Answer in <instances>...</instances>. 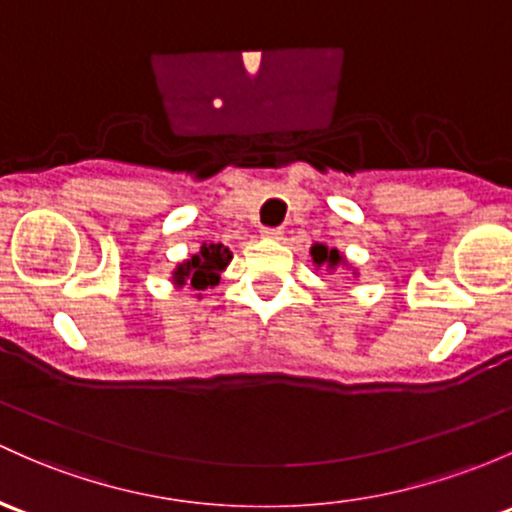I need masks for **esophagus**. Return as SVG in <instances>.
I'll return each instance as SVG.
<instances>
[{"label": "esophagus", "mask_w": 512, "mask_h": 512, "mask_svg": "<svg viewBox=\"0 0 512 512\" xmlns=\"http://www.w3.org/2000/svg\"><path fill=\"white\" fill-rule=\"evenodd\" d=\"M261 236H263V239H280V236H283V229H280V227H263Z\"/></svg>", "instance_id": "1"}]
</instances>
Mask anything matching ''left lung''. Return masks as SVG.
Returning a JSON list of instances; mask_svg holds the SVG:
<instances>
[{
  "instance_id": "left-lung-1",
  "label": "left lung",
  "mask_w": 512,
  "mask_h": 512,
  "mask_svg": "<svg viewBox=\"0 0 512 512\" xmlns=\"http://www.w3.org/2000/svg\"><path fill=\"white\" fill-rule=\"evenodd\" d=\"M310 254H312V261H315L317 266H327L329 271H334V268H337V266H346L344 256L339 254L337 249H327V246H324V244L312 246Z\"/></svg>"
}]
</instances>
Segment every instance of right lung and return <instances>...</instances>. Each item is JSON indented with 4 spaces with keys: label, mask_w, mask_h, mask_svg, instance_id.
<instances>
[{
    "label": "right lung",
    "mask_w": 512,
    "mask_h": 512,
    "mask_svg": "<svg viewBox=\"0 0 512 512\" xmlns=\"http://www.w3.org/2000/svg\"><path fill=\"white\" fill-rule=\"evenodd\" d=\"M229 261H232V251L224 244H202L200 254L175 268L173 283L178 288L190 285L192 290H205L207 285L219 283V273L227 268Z\"/></svg>",
    "instance_id": "obj_1"
}]
</instances>
